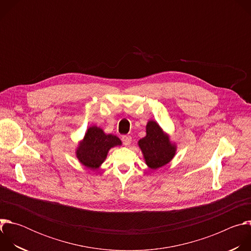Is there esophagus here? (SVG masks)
I'll list each match as a JSON object with an SVG mask.
<instances>
[{"label":"esophagus","instance_id":"1","mask_svg":"<svg viewBox=\"0 0 251 251\" xmlns=\"http://www.w3.org/2000/svg\"><path fill=\"white\" fill-rule=\"evenodd\" d=\"M122 141H123V144L125 146H129L132 142V137L131 136H123Z\"/></svg>","mask_w":251,"mask_h":251}]
</instances>
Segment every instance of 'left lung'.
Wrapping results in <instances>:
<instances>
[{
  "label": "left lung",
  "instance_id": "8db88e82",
  "mask_svg": "<svg viewBox=\"0 0 251 251\" xmlns=\"http://www.w3.org/2000/svg\"><path fill=\"white\" fill-rule=\"evenodd\" d=\"M143 158L151 170H157L170 163L176 153V145L170 135L154 120L146 125V136L138 141Z\"/></svg>",
  "mask_w": 251,
  "mask_h": 251
}]
</instances>
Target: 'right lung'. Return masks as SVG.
<instances>
[{
  "mask_svg": "<svg viewBox=\"0 0 251 251\" xmlns=\"http://www.w3.org/2000/svg\"><path fill=\"white\" fill-rule=\"evenodd\" d=\"M122 145L121 140L113 135L106 134L98 126L87 128L84 137L78 142L75 156L79 163L90 170H97L103 164L111 148Z\"/></svg>",
  "mask_w": 251,
  "mask_h": 251,
  "instance_id": "1",
  "label": "right lung"
}]
</instances>
